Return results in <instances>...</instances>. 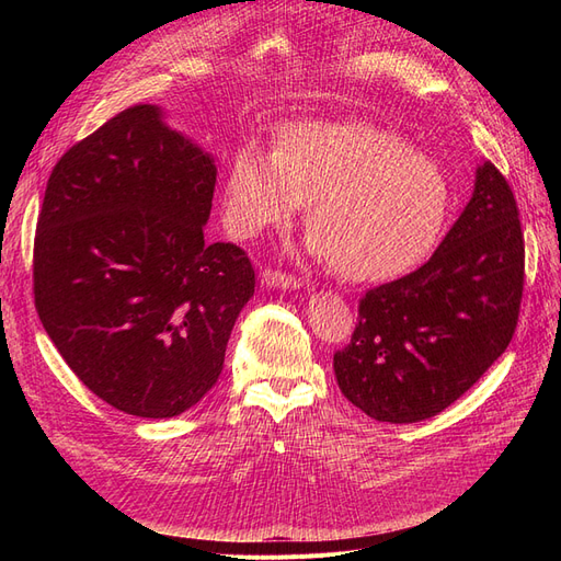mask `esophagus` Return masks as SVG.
<instances>
[{
	"instance_id": "1",
	"label": "esophagus",
	"mask_w": 561,
	"mask_h": 561,
	"mask_svg": "<svg viewBox=\"0 0 561 561\" xmlns=\"http://www.w3.org/2000/svg\"><path fill=\"white\" fill-rule=\"evenodd\" d=\"M262 283L266 287H301V278L299 276L285 274V271H278V268H264Z\"/></svg>"
}]
</instances>
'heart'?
<instances>
[{
	"label": "heart",
	"instance_id": "1",
	"mask_svg": "<svg viewBox=\"0 0 561 561\" xmlns=\"http://www.w3.org/2000/svg\"><path fill=\"white\" fill-rule=\"evenodd\" d=\"M311 201L309 248L346 280L404 274L443 231L449 186L398 135L369 124H295L268 154L236 149L225 184L227 225L239 236L283 227Z\"/></svg>",
	"mask_w": 561,
	"mask_h": 561
}]
</instances>
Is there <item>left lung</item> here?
Returning a JSON list of instances; mask_svg holds the SVG:
<instances>
[{
    "mask_svg": "<svg viewBox=\"0 0 561 561\" xmlns=\"http://www.w3.org/2000/svg\"><path fill=\"white\" fill-rule=\"evenodd\" d=\"M522 293L519 210L511 184L486 161L433 257L363 295L351 342L334 353L339 388L377 421L439 414L511 344Z\"/></svg>",
    "mask_w": 561,
    "mask_h": 561,
    "instance_id": "8db88e82",
    "label": "left lung"
}]
</instances>
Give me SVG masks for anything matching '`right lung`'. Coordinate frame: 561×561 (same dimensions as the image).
Returning a JSON list of instances; mask_svg holds the SVG:
<instances>
[{
    "label": "right lung",
    "mask_w": 561,
    "mask_h": 561,
    "mask_svg": "<svg viewBox=\"0 0 561 561\" xmlns=\"http://www.w3.org/2000/svg\"><path fill=\"white\" fill-rule=\"evenodd\" d=\"M217 168L133 105L50 171L32 293L62 360L114 410L168 419L215 386L233 322L254 293L236 243H206Z\"/></svg>",
    "instance_id": "add662e5"
}]
</instances>
